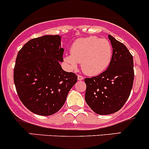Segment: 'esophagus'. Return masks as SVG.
I'll return each instance as SVG.
<instances>
[{
	"instance_id": "34e87169",
	"label": "esophagus",
	"mask_w": 149,
	"mask_h": 149,
	"mask_svg": "<svg viewBox=\"0 0 149 149\" xmlns=\"http://www.w3.org/2000/svg\"><path fill=\"white\" fill-rule=\"evenodd\" d=\"M83 76H81V75H78V81H83Z\"/></svg>"
}]
</instances>
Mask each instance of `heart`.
Instances as JSON below:
<instances>
[{
  "instance_id": "b5f03b06",
  "label": "heart",
  "mask_w": 149,
  "mask_h": 149,
  "mask_svg": "<svg viewBox=\"0 0 149 149\" xmlns=\"http://www.w3.org/2000/svg\"><path fill=\"white\" fill-rule=\"evenodd\" d=\"M112 52L109 41L93 36L75 41L71 46V55H66L64 61L71 69L76 68L78 63H81L85 73L96 76L109 66Z\"/></svg>"
}]
</instances>
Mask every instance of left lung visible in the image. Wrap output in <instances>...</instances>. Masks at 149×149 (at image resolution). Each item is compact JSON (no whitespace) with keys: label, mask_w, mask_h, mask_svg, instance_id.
Returning <instances> with one entry per match:
<instances>
[{"label":"left lung","mask_w":149,"mask_h":149,"mask_svg":"<svg viewBox=\"0 0 149 149\" xmlns=\"http://www.w3.org/2000/svg\"><path fill=\"white\" fill-rule=\"evenodd\" d=\"M113 48L108 68L98 76L84 79L85 100L93 112L100 115L114 113L130 95L134 78L133 56L127 47L108 36Z\"/></svg>","instance_id":"left-lung-1"}]
</instances>
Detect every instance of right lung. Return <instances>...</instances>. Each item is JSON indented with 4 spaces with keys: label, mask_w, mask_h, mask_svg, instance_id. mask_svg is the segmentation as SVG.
<instances>
[{
    "label": "right lung",
    "mask_w": 149,
    "mask_h": 149,
    "mask_svg": "<svg viewBox=\"0 0 149 149\" xmlns=\"http://www.w3.org/2000/svg\"><path fill=\"white\" fill-rule=\"evenodd\" d=\"M64 49L61 37L45 35L32 39L17 53L13 78L22 104L33 113L48 116L65 103L78 76L62 69Z\"/></svg>",
    "instance_id": "obj_1"
}]
</instances>
